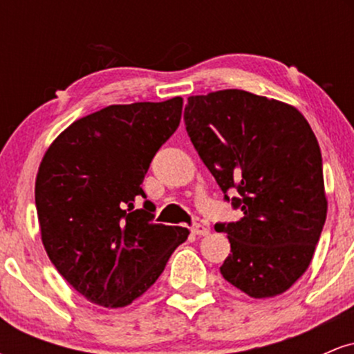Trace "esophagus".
<instances>
[{"mask_svg":"<svg viewBox=\"0 0 354 354\" xmlns=\"http://www.w3.org/2000/svg\"><path fill=\"white\" fill-rule=\"evenodd\" d=\"M191 231H193V234H196V236H206V234H209V230L206 228V226L200 225V223L191 226Z\"/></svg>","mask_w":354,"mask_h":354,"instance_id":"esophagus-1","label":"esophagus"}]
</instances>
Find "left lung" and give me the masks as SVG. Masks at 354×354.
<instances>
[{
  "instance_id": "left-lung-1",
  "label": "left lung",
  "mask_w": 354,
  "mask_h": 354,
  "mask_svg": "<svg viewBox=\"0 0 354 354\" xmlns=\"http://www.w3.org/2000/svg\"><path fill=\"white\" fill-rule=\"evenodd\" d=\"M186 131L203 163L241 208L223 278L251 298H273L304 274L328 213L321 149L310 123L283 101L243 89L189 96ZM226 200H230L225 194Z\"/></svg>"
}]
</instances>
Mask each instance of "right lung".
Listing matches in <instances>:
<instances>
[{"label":"right lung","instance_id":"right-lung-1","mask_svg":"<svg viewBox=\"0 0 354 354\" xmlns=\"http://www.w3.org/2000/svg\"><path fill=\"white\" fill-rule=\"evenodd\" d=\"M183 98L111 104L59 133L35 183L41 241L58 273L88 301L124 308L163 273L189 231L153 223L141 183L181 121Z\"/></svg>","mask_w":354,"mask_h":354}]
</instances>
